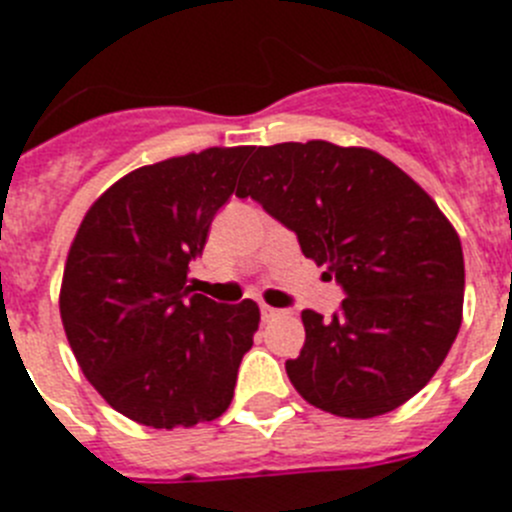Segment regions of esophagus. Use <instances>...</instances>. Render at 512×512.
<instances>
[{
    "label": "esophagus",
    "mask_w": 512,
    "mask_h": 512,
    "mask_svg": "<svg viewBox=\"0 0 512 512\" xmlns=\"http://www.w3.org/2000/svg\"><path fill=\"white\" fill-rule=\"evenodd\" d=\"M279 315H282V310H277V307L261 305V318H264L266 323H269V320H274V318H279Z\"/></svg>",
    "instance_id": "34e87169"
}]
</instances>
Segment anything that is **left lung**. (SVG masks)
<instances>
[{"mask_svg":"<svg viewBox=\"0 0 512 512\" xmlns=\"http://www.w3.org/2000/svg\"><path fill=\"white\" fill-rule=\"evenodd\" d=\"M346 292L325 320L305 310V346L287 361L310 405L341 418L400 408L449 354L464 307L454 225L390 158L328 140L253 148L238 182Z\"/></svg>","mask_w":512,"mask_h":512,"instance_id":"obj_1","label":"left lung"}]
</instances>
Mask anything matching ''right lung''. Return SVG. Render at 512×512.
<instances>
[{
    "label": "right lung",
    "instance_id": "add662e5",
    "mask_svg": "<svg viewBox=\"0 0 512 512\" xmlns=\"http://www.w3.org/2000/svg\"><path fill=\"white\" fill-rule=\"evenodd\" d=\"M251 151L207 148L140 166L76 230L61 284L63 330L94 390L135 423L192 428L233 400L259 305L192 295L187 274Z\"/></svg>",
    "mask_w": 512,
    "mask_h": 512
}]
</instances>
